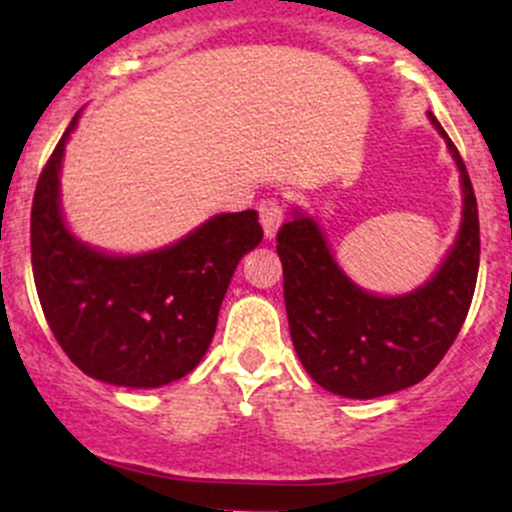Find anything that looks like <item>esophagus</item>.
Listing matches in <instances>:
<instances>
[{"label":"esophagus","mask_w":512,"mask_h":512,"mask_svg":"<svg viewBox=\"0 0 512 512\" xmlns=\"http://www.w3.org/2000/svg\"><path fill=\"white\" fill-rule=\"evenodd\" d=\"M260 221L264 228V236L272 240L276 236V231L284 223V207L279 204V199H264L260 204Z\"/></svg>","instance_id":"esophagus-1"}]
</instances>
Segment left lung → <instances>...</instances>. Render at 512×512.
<instances>
[{
	"mask_svg": "<svg viewBox=\"0 0 512 512\" xmlns=\"http://www.w3.org/2000/svg\"><path fill=\"white\" fill-rule=\"evenodd\" d=\"M460 170L462 219L455 243L424 284L399 296L366 291L334 260L325 231L301 207L276 236L284 264L289 330L303 368L334 395L375 399L426 378L460 334L479 272V211L472 180L440 122Z\"/></svg>",
	"mask_w": 512,
	"mask_h": 512,
	"instance_id": "8db88e82",
	"label": "left lung"
}]
</instances>
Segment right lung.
Here are the masks:
<instances>
[{"instance_id":"add662e5","label":"right lung","mask_w":512,"mask_h":512,"mask_svg":"<svg viewBox=\"0 0 512 512\" xmlns=\"http://www.w3.org/2000/svg\"><path fill=\"white\" fill-rule=\"evenodd\" d=\"M74 115L40 173L31 262L40 305L64 354L88 378L161 387L197 368L238 262L262 243L255 209L216 214L163 248L117 255L76 238L62 211V161Z\"/></svg>"}]
</instances>
